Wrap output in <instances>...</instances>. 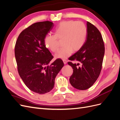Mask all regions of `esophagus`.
<instances>
[{
  "label": "esophagus",
  "instance_id": "obj_1",
  "mask_svg": "<svg viewBox=\"0 0 120 120\" xmlns=\"http://www.w3.org/2000/svg\"><path fill=\"white\" fill-rule=\"evenodd\" d=\"M63 61H64V64H66L67 63V60H66V59H64L63 60Z\"/></svg>",
  "mask_w": 120,
  "mask_h": 120
}]
</instances>
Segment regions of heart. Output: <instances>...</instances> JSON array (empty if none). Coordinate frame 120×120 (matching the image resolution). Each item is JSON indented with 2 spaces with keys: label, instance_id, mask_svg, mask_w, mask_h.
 I'll list each match as a JSON object with an SVG mask.
<instances>
[{
  "label": "heart",
  "instance_id": "heart-1",
  "mask_svg": "<svg viewBox=\"0 0 120 120\" xmlns=\"http://www.w3.org/2000/svg\"><path fill=\"white\" fill-rule=\"evenodd\" d=\"M55 34H48L44 38L46 48L53 52L59 49V39L62 40L63 46L56 54V58L66 59L72 51L77 52L82 49L86 41L87 28L82 21L68 20L63 21L56 27Z\"/></svg>",
  "mask_w": 120,
  "mask_h": 120
}]
</instances>
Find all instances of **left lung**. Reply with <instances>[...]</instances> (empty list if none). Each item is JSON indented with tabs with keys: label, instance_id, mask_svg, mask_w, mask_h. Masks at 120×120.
Returning a JSON list of instances; mask_svg holds the SVG:
<instances>
[{
	"label": "left lung",
	"instance_id": "obj_1",
	"mask_svg": "<svg viewBox=\"0 0 120 120\" xmlns=\"http://www.w3.org/2000/svg\"><path fill=\"white\" fill-rule=\"evenodd\" d=\"M87 35L86 41L81 49L69 57L78 64L68 63L73 70L70 78L71 86L79 90L91 87L101 73L105 54V45L99 30L87 21Z\"/></svg>",
	"mask_w": 120,
	"mask_h": 120
}]
</instances>
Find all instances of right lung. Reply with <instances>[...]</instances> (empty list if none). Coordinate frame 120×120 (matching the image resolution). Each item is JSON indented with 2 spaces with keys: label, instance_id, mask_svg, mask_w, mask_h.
Listing matches in <instances>:
<instances>
[{
  "label": "right lung",
  "instance_id": "obj_1",
  "mask_svg": "<svg viewBox=\"0 0 120 120\" xmlns=\"http://www.w3.org/2000/svg\"><path fill=\"white\" fill-rule=\"evenodd\" d=\"M53 25L49 21L32 24L21 31L14 49L20 78L29 89L39 94L53 89L56 76L64 66L60 59L49 65L53 56L45 47L44 38Z\"/></svg>",
  "mask_w": 120,
  "mask_h": 120
}]
</instances>
